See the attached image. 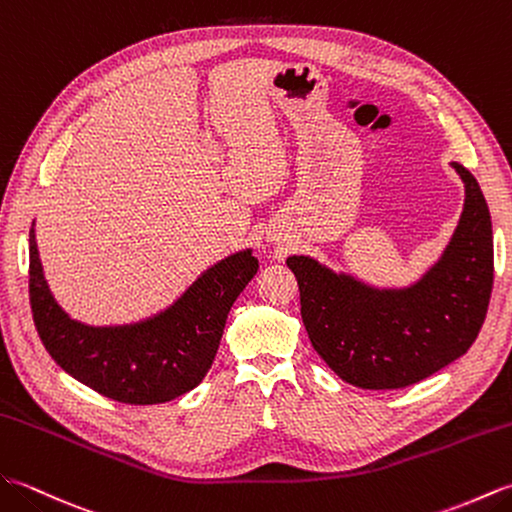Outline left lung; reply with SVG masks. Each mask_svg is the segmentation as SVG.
<instances>
[{
    "label": "left lung",
    "instance_id": "1",
    "mask_svg": "<svg viewBox=\"0 0 512 512\" xmlns=\"http://www.w3.org/2000/svg\"><path fill=\"white\" fill-rule=\"evenodd\" d=\"M464 208L447 247L407 287H377L311 256H289L306 333L339 379L363 390H394L427 379L471 348L493 289V227L467 168Z\"/></svg>",
    "mask_w": 512,
    "mask_h": 512
}]
</instances>
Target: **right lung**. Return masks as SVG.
Returning <instances> with one entry per match:
<instances>
[{
    "label": "right lung",
    "instance_id": "right-lung-1",
    "mask_svg": "<svg viewBox=\"0 0 512 512\" xmlns=\"http://www.w3.org/2000/svg\"><path fill=\"white\" fill-rule=\"evenodd\" d=\"M256 271L252 249H241L208 267L160 313L92 326L56 302L30 227V306L45 350L76 381L129 405L166 403L197 388L217 355L227 313Z\"/></svg>",
    "mask_w": 512,
    "mask_h": 512
}]
</instances>
